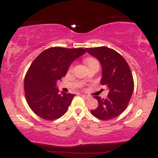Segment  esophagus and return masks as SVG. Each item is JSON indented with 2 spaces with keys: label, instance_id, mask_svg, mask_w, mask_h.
Listing matches in <instances>:
<instances>
[{
  "label": "esophagus",
  "instance_id": "1",
  "mask_svg": "<svg viewBox=\"0 0 158 158\" xmlns=\"http://www.w3.org/2000/svg\"><path fill=\"white\" fill-rule=\"evenodd\" d=\"M81 97H84L85 99H89L90 98V96H88V95H86V94H82V95H81Z\"/></svg>",
  "mask_w": 158,
  "mask_h": 158
}]
</instances>
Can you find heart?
<instances>
[{
  "instance_id": "obj_1",
  "label": "heart",
  "mask_w": 158,
  "mask_h": 158,
  "mask_svg": "<svg viewBox=\"0 0 158 158\" xmlns=\"http://www.w3.org/2000/svg\"><path fill=\"white\" fill-rule=\"evenodd\" d=\"M85 63L87 66H89V65H90V64L98 63V61L96 60L95 59H94V58H88V59H86L85 60Z\"/></svg>"
}]
</instances>
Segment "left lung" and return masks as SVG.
<instances>
[{
  "mask_svg": "<svg viewBox=\"0 0 158 158\" xmlns=\"http://www.w3.org/2000/svg\"><path fill=\"white\" fill-rule=\"evenodd\" d=\"M85 50L100 62V82L108 90L106 99L94 97L97 99L98 107L90 112L102 120L115 118L126 110L133 94L134 80L129 66L120 54L110 48L99 47Z\"/></svg>",
  "mask_w": 158,
  "mask_h": 158,
  "instance_id": "1",
  "label": "left lung"
}]
</instances>
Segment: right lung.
<instances>
[{
    "mask_svg": "<svg viewBox=\"0 0 158 158\" xmlns=\"http://www.w3.org/2000/svg\"><path fill=\"white\" fill-rule=\"evenodd\" d=\"M85 52L83 48H51L32 61L25 76V96L30 108L41 118L53 120L66 113L75 94H59L56 83Z\"/></svg>",
    "mask_w": 158,
    "mask_h": 158,
    "instance_id": "add662e5",
    "label": "right lung"
}]
</instances>
